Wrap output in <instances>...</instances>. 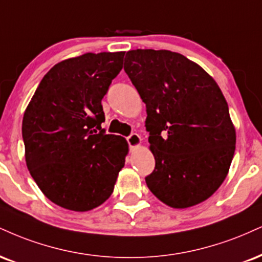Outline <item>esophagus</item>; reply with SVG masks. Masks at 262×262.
<instances>
[{"instance_id": "1", "label": "esophagus", "mask_w": 262, "mask_h": 262, "mask_svg": "<svg viewBox=\"0 0 262 262\" xmlns=\"http://www.w3.org/2000/svg\"><path fill=\"white\" fill-rule=\"evenodd\" d=\"M127 140H128L129 146H130L132 149H135V147L140 146V144H141L140 135L137 134V133H133V134L129 135V137L127 138Z\"/></svg>"}]
</instances>
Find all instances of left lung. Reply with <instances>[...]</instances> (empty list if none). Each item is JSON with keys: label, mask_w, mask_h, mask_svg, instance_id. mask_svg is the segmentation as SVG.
Returning a JSON list of instances; mask_svg holds the SVG:
<instances>
[{"label": "left lung", "mask_w": 262, "mask_h": 262, "mask_svg": "<svg viewBox=\"0 0 262 262\" xmlns=\"http://www.w3.org/2000/svg\"><path fill=\"white\" fill-rule=\"evenodd\" d=\"M124 71L146 105L155 157L147 188L174 209L209 199L227 177L235 150V129L219 85L199 64L167 50L128 51Z\"/></svg>", "instance_id": "8db88e82"}]
</instances>
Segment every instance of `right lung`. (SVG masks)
Segmentation results:
<instances>
[{
  "label": "right lung",
  "mask_w": 262,
  "mask_h": 262,
  "mask_svg": "<svg viewBox=\"0 0 262 262\" xmlns=\"http://www.w3.org/2000/svg\"><path fill=\"white\" fill-rule=\"evenodd\" d=\"M124 52L84 53L47 72L24 112L25 161L45 196L84 212L111 196L128 143L106 134L101 100L122 69Z\"/></svg>",
  "instance_id": "right-lung-1"
}]
</instances>
